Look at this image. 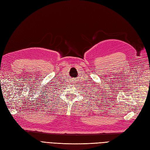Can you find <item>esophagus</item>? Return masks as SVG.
<instances>
[{
    "label": "esophagus",
    "instance_id": "esophagus-1",
    "mask_svg": "<svg viewBox=\"0 0 150 150\" xmlns=\"http://www.w3.org/2000/svg\"><path fill=\"white\" fill-rule=\"evenodd\" d=\"M76 79H72V83L74 84V85H75V83H76Z\"/></svg>",
    "mask_w": 150,
    "mask_h": 150
}]
</instances>
